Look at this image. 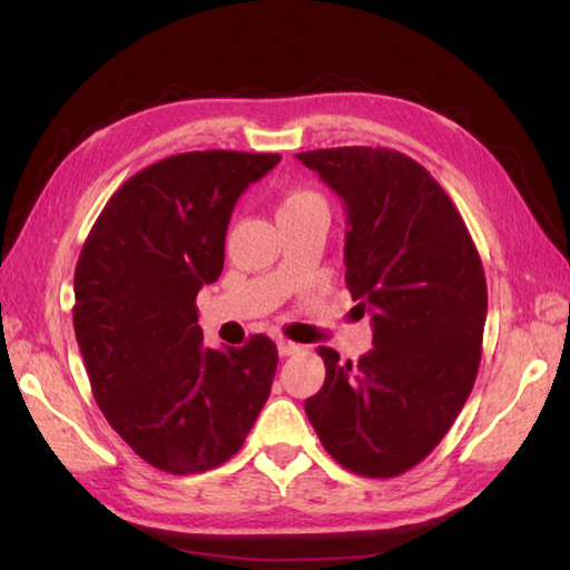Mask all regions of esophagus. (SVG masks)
<instances>
[{
	"mask_svg": "<svg viewBox=\"0 0 570 570\" xmlns=\"http://www.w3.org/2000/svg\"><path fill=\"white\" fill-rule=\"evenodd\" d=\"M276 347H278V355H282V357L301 353V345H296V343H292V341H278Z\"/></svg>",
	"mask_w": 570,
	"mask_h": 570,
	"instance_id": "esophagus-1",
	"label": "esophagus"
}]
</instances>
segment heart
Masks as SVG:
<instances>
[{
	"mask_svg": "<svg viewBox=\"0 0 570 570\" xmlns=\"http://www.w3.org/2000/svg\"><path fill=\"white\" fill-rule=\"evenodd\" d=\"M311 208H325L323 198L313 188L296 186V188H288L282 196V203H278V215L304 213Z\"/></svg>",
	"mask_w": 570,
	"mask_h": 570,
	"instance_id": "b5f03b06",
	"label": "heart"
}]
</instances>
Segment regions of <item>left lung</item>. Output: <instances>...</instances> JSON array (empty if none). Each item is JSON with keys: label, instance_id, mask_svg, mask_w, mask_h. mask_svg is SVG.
Listing matches in <instances>:
<instances>
[{"label": "left lung", "instance_id": "8db88e82", "mask_svg": "<svg viewBox=\"0 0 570 570\" xmlns=\"http://www.w3.org/2000/svg\"><path fill=\"white\" fill-rule=\"evenodd\" d=\"M347 210L345 284L372 313V350L306 399L325 451L365 478L419 465L468 402L488 316L480 254L453 200L411 156L384 147L301 151Z\"/></svg>", "mask_w": 570, "mask_h": 570}]
</instances>
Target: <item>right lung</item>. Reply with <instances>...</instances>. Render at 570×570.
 I'll return each instance as SVG.
<instances>
[{"label":"right lung","mask_w":570,"mask_h":570,"mask_svg":"<svg viewBox=\"0 0 570 570\" xmlns=\"http://www.w3.org/2000/svg\"><path fill=\"white\" fill-rule=\"evenodd\" d=\"M278 154L188 151L125 180L76 266L72 325L92 396L149 465L193 475L245 443L272 392V337L203 345L196 296L217 282L235 203Z\"/></svg>","instance_id":"1"}]
</instances>
